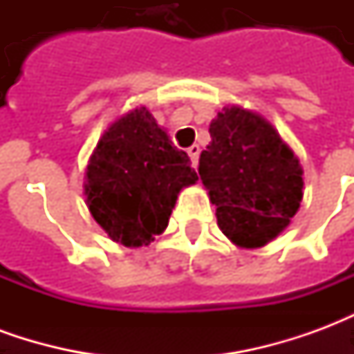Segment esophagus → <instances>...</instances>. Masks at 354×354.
<instances>
[{
  "label": "esophagus",
  "mask_w": 354,
  "mask_h": 354,
  "mask_svg": "<svg viewBox=\"0 0 354 354\" xmlns=\"http://www.w3.org/2000/svg\"><path fill=\"white\" fill-rule=\"evenodd\" d=\"M199 153H201V147L197 144H193L189 149H187V155H189V159H192L193 167H197V162H199Z\"/></svg>",
  "instance_id": "1"
}]
</instances>
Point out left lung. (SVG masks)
Returning <instances> with one entry per match:
<instances>
[{
  "label": "left lung",
  "mask_w": 354,
  "mask_h": 354,
  "mask_svg": "<svg viewBox=\"0 0 354 354\" xmlns=\"http://www.w3.org/2000/svg\"><path fill=\"white\" fill-rule=\"evenodd\" d=\"M199 176L231 243L258 248L290 223L304 197V170L273 124L230 106L210 123Z\"/></svg>",
  "instance_id": "1"
}]
</instances>
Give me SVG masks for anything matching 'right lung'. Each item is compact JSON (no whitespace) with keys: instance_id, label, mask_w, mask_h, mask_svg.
<instances>
[{"instance_id":"add662e5","label":"right lung","mask_w":354,"mask_h":354,"mask_svg":"<svg viewBox=\"0 0 354 354\" xmlns=\"http://www.w3.org/2000/svg\"><path fill=\"white\" fill-rule=\"evenodd\" d=\"M197 182L185 151L146 108L119 117L88 161L85 197L91 214L115 243L149 245L169 225L182 187Z\"/></svg>"}]
</instances>
